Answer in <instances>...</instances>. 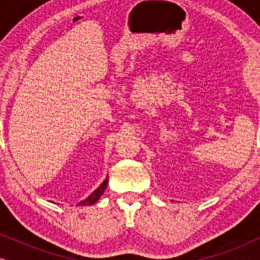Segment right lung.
Here are the masks:
<instances>
[{
    "instance_id": "obj_1",
    "label": "right lung",
    "mask_w": 260,
    "mask_h": 260,
    "mask_svg": "<svg viewBox=\"0 0 260 260\" xmlns=\"http://www.w3.org/2000/svg\"><path fill=\"white\" fill-rule=\"evenodd\" d=\"M108 182H109V176L106 177V179L103 181V183L99 186L97 189H95L93 193H92L91 195H88V197L85 199V200L80 201L79 204H78V206H91L93 205L97 202L99 199H101V197L103 194H104V190L106 189V186H108Z\"/></svg>"
}]
</instances>
